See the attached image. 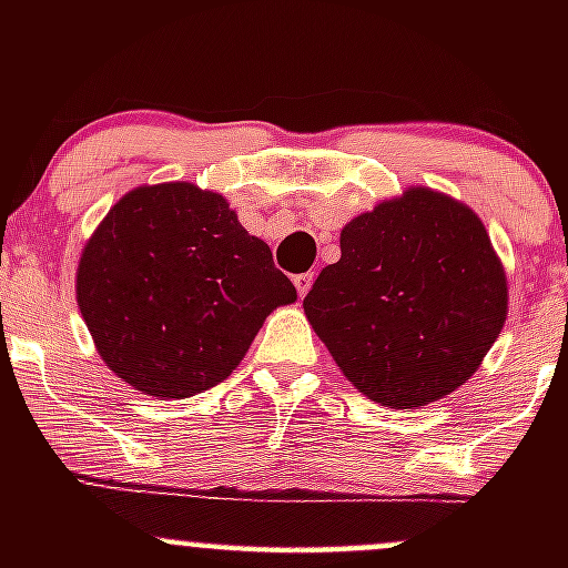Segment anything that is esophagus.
Returning <instances> with one entry per match:
<instances>
[{"label": "esophagus", "instance_id": "obj_1", "mask_svg": "<svg viewBox=\"0 0 568 568\" xmlns=\"http://www.w3.org/2000/svg\"><path fill=\"white\" fill-rule=\"evenodd\" d=\"M312 283H315V275H312V272H302V275H296V277H293V285H296L298 296H302V298L306 296V293H310Z\"/></svg>", "mask_w": 568, "mask_h": 568}]
</instances>
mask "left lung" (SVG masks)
I'll list each match as a JSON object with an SVG mask.
<instances>
[{
  "mask_svg": "<svg viewBox=\"0 0 568 568\" xmlns=\"http://www.w3.org/2000/svg\"><path fill=\"white\" fill-rule=\"evenodd\" d=\"M304 315L368 400L419 408L462 387L507 321V275L465 202L410 186L349 221Z\"/></svg>",
  "mask_w": 568,
  "mask_h": 568,
  "instance_id": "8db88e82",
  "label": "left lung"
}]
</instances>
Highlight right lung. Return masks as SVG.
I'll return each instance as SVG.
<instances>
[{
  "mask_svg": "<svg viewBox=\"0 0 568 568\" xmlns=\"http://www.w3.org/2000/svg\"><path fill=\"white\" fill-rule=\"evenodd\" d=\"M296 302L264 240L189 181L130 189L82 247L77 304L101 361L143 395L224 382L266 315Z\"/></svg>",
  "mask_w": 568,
  "mask_h": 568,
  "instance_id": "1",
  "label": "right lung"
}]
</instances>
